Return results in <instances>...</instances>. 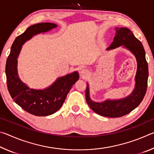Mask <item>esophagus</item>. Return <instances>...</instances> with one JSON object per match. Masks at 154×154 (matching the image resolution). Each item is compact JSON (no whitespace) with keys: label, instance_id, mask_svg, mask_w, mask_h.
Segmentation results:
<instances>
[{"label":"esophagus","instance_id":"34e87169","mask_svg":"<svg viewBox=\"0 0 154 154\" xmlns=\"http://www.w3.org/2000/svg\"><path fill=\"white\" fill-rule=\"evenodd\" d=\"M79 73H80L81 77H82L83 78H85V77H87L88 75H89L90 72L86 69H83L81 70Z\"/></svg>","mask_w":154,"mask_h":154}]
</instances>
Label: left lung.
Returning a JSON list of instances; mask_svg holds the SVG:
<instances>
[{"instance_id":"8db88e82","label":"left lung","mask_w":154,"mask_h":154,"mask_svg":"<svg viewBox=\"0 0 154 154\" xmlns=\"http://www.w3.org/2000/svg\"><path fill=\"white\" fill-rule=\"evenodd\" d=\"M116 36L111 45L106 50H111L122 46L135 56L137 62L135 75L134 89L126 97L111 100L106 99L103 102H95L90 98L89 85L87 83L85 90L86 102L94 112L107 118H119L129 113L141 103L147 87L148 64L145 58V52L141 42L134 36L127 28L116 27Z\"/></svg>"}]
</instances>
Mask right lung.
Wrapping results in <instances>:
<instances>
[{
    "label": "right lung",
    "mask_w": 154,
    "mask_h": 154,
    "mask_svg": "<svg viewBox=\"0 0 154 154\" xmlns=\"http://www.w3.org/2000/svg\"><path fill=\"white\" fill-rule=\"evenodd\" d=\"M58 25L54 23H38L30 26L13 43L7 60L5 73L9 92L15 103L28 113L36 116H48L58 111L68 93L79 79L77 71L58 77L49 87L43 90L30 88L20 79L17 72V58L22 45L32 36L48 32Z\"/></svg>",
    "instance_id": "obj_1"
}]
</instances>
